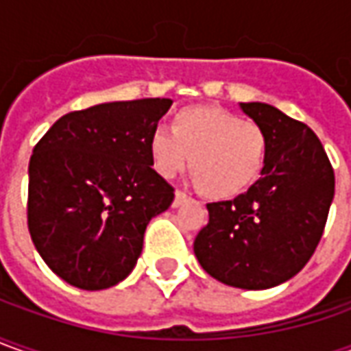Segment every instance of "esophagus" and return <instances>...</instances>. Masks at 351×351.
I'll list each match as a JSON object with an SVG mask.
<instances>
[{
	"mask_svg": "<svg viewBox=\"0 0 351 351\" xmlns=\"http://www.w3.org/2000/svg\"><path fill=\"white\" fill-rule=\"evenodd\" d=\"M186 199H188L186 192H182V190H176L175 199H173V208H178V206H182V204H184Z\"/></svg>",
	"mask_w": 351,
	"mask_h": 351,
	"instance_id": "34e87169",
	"label": "esophagus"
}]
</instances>
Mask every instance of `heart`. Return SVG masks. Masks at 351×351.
<instances>
[{
	"label": "heart",
	"mask_w": 351,
	"mask_h": 351,
	"mask_svg": "<svg viewBox=\"0 0 351 351\" xmlns=\"http://www.w3.org/2000/svg\"><path fill=\"white\" fill-rule=\"evenodd\" d=\"M155 171L178 175L190 157V175L202 194L235 198L258 180L268 161L264 128L219 106H190L171 120V132L153 130L147 141Z\"/></svg>",
	"instance_id": "heart-1"
}]
</instances>
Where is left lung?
Here are the masks:
<instances>
[{"instance_id": "1", "label": "left lung", "mask_w": 351, "mask_h": 351, "mask_svg": "<svg viewBox=\"0 0 351 351\" xmlns=\"http://www.w3.org/2000/svg\"><path fill=\"white\" fill-rule=\"evenodd\" d=\"M264 128L268 161L235 199L208 204L194 241L199 266L217 282L266 289L293 278L319 245L334 198V169L317 134L264 103H241Z\"/></svg>"}]
</instances>
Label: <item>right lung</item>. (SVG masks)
<instances>
[{
  "label": "right lung",
  "mask_w": 351,
  "mask_h": 351,
  "mask_svg": "<svg viewBox=\"0 0 351 351\" xmlns=\"http://www.w3.org/2000/svg\"><path fill=\"white\" fill-rule=\"evenodd\" d=\"M171 99L104 103L62 116L34 145L27 223L48 268L97 291L134 270L152 217L175 188L152 169L147 141Z\"/></svg>",
  "instance_id": "right-lung-1"
}]
</instances>
